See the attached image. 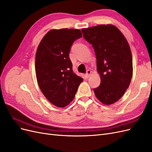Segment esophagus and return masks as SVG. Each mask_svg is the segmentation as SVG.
Masks as SVG:
<instances>
[{"label":"esophagus","mask_w":152,"mask_h":152,"mask_svg":"<svg viewBox=\"0 0 152 152\" xmlns=\"http://www.w3.org/2000/svg\"><path fill=\"white\" fill-rule=\"evenodd\" d=\"M91 71L89 70H87V72H86V76L87 77H89L91 75Z\"/></svg>","instance_id":"esophagus-1"}]
</instances>
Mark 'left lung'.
I'll return each instance as SVG.
<instances>
[{
	"label": "left lung",
	"mask_w": 152,
	"mask_h": 152,
	"mask_svg": "<svg viewBox=\"0 0 152 152\" xmlns=\"http://www.w3.org/2000/svg\"><path fill=\"white\" fill-rule=\"evenodd\" d=\"M93 46L101 77L94 89L101 102L111 104L120 99L129 86L132 76V58L126 39L116 26L100 25L81 30Z\"/></svg>",
	"instance_id": "left-lung-1"
}]
</instances>
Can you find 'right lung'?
Returning a JSON list of instances; mask_svg holds the SVG:
<instances>
[{
	"instance_id": "obj_1",
	"label": "right lung",
	"mask_w": 152,
	"mask_h": 152,
	"mask_svg": "<svg viewBox=\"0 0 152 152\" xmlns=\"http://www.w3.org/2000/svg\"><path fill=\"white\" fill-rule=\"evenodd\" d=\"M81 37L79 30H52L45 34L37 50L38 84L45 97L58 107H65L72 102L83 80L73 73L69 58L73 43Z\"/></svg>"
}]
</instances>
